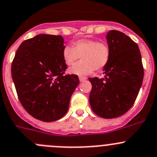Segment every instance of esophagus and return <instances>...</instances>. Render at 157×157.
<instances>
[{
    "label": "esophagus",
    "instance_id": "1",
    "mask_svg": "<svg viewBox=\"0 0 157 157\" xmlns=\"http://www.w3.org/2000/svg\"><path fill=\"white\" fill-rule=\"evenodd\" d=\"M79 80H80V82H83V81H84V80H86V77H79Z\"/></svg>",
    "mask_w": 157,
    "mask_h": 157
}]
</instances>
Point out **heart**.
<instances>
[{"mask_svg":"<svg viewBox=\"0 0 157 157\" xmlns=\"http://www.w3.org/2000/svg\"><path fill=\"white\" fill-rule=\"evenodd\" d=\"M63 59L68 66L74 64L81 57V61L69 70L71 74L85 76L93 71H101L108 64L111 51L105 42H98L91 39H82L73 44V47L66 46L62 52Z\"/></svg>","mask_w":157,"mask_h":157,"instance_id":"heart-1","label":"heart"}]
</instances>
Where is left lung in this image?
Masks as SVG:
<instances>
[{
    "mask_svg": "<svg viewBox=\"0 0 157 157\" xmlns=\"http://www.w3.org/2000/svg\"><path fill=\"white\" fill-rule=\"evenodd\" d=\"M106 40L110 59L103 68V78H89L92 84L89 100L97 115L110 119L131 108L142 86L144 72L138 45L127 35L109 30Z\"/></svg>",
    "mask_w": 157,
    "mask_h": 157,
    "instance_id": "1",
    "label": "left lung"
}]
</instances>
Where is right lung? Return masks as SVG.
Returning <instances> with one entry per match:
<instances>
[{"mask_svg":"<svg viewBox=\"0 0 157 157\" xmlns=\"http://www.w3.org/2000/svg\"><path fill=\"white\" fill-rule=\"evenodd\" d=\"M62 36L39 34L20 45L11 65V76L20 102L30 115L44 122L67 113L78 76L65 75Z\"/></svg>","mask_w":157,"mask_h":157,"instance_id":"obj_1","label":"right lung"}]
</instances>
